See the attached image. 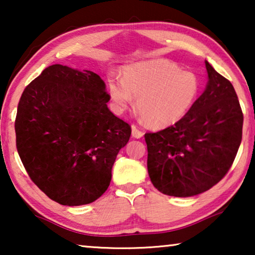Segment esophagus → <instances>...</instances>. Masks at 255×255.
<instances>
[{
	"label": "esophagus",
	"mask_w": 255,
	"mask_h": 255,
	"mask_svg": "<svg viewBox=\"0 0 255 255\" xmlns=\"http://www.w3.org/2000/svg\"><path fill=\"white\" fill-rule=\"evenodd\" d=\"M142 132L139 130V128H137V127H134V125H132V137L133 138H137V139H139V138H141L142 137Z\"/></svg>",
	"instance_id": "esophagus-1"
}]
</instances>
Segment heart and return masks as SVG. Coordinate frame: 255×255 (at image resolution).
<instances>
[{"label": "heart", "instance_id": "1", "mask_svg": "<svg viewBox=\"0 0 255 255\" xmlns=\"http://www.w3.org/2000/svg\"><path fill=\"white\" fill-rule=\"evenodd\" d=\"M198 80L191 72L166 59H153L128 66L124 81L109 80V93L117 110L124 111L137 100L142 122L152 128L175 124L188 113L196 100Z\"/></svg>", "mask_w": 255, "mask_h": 255}]
</instances>
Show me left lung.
Instances as JSON below:
<instances>
[{"label":"left lung","mask_w":255,"mask_h":255,"mask_svg":"<svg viewBox=\"0 0 255 255\" xmlns=\"http://www.w3.org/2000/svg\"><path fill=\"white\" fill-rule=\"evenodd\" d=\"M203 94L179 122L145 133L147 170L160 193L175 197L202 194L231 168L242 142L244 115L232 83L205 61Z\"/></svg>","instance_id":"left-lung-1"}]
</instances>
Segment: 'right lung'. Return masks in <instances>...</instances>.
I'll use <instances>...</instances> for the list:
<instances>
[{
  "instance_id": "1",
  "label": "right lung",
  "mask_w": 255,
  "mask_h": 255,
  "mask_svg": "<svg viewBox=\"0 0 255 255\" xmlns=\"http://www.w3.org/2000/svg\"><path fill=\"white\" fill-rule=\"evenodd\" d=\"M100 75L52 65L20 96L15 121L19 158L33 183L59 204L102 196L131 127L108 109Z\"/></svg>"
}]
</instances>
